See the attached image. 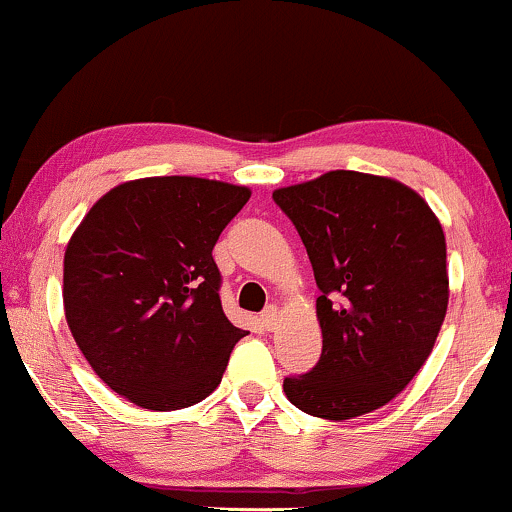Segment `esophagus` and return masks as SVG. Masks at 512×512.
Returning a JSON list of instances; mask_svg holds the SVG:
<instances>
[{
    "label": "esophagus",
    "instance_id": "esophagus-1",
    "mask_svg": "<svg viewBox=\"0 0 512 512\" xmlns=\"http://www.w3.org/2000/svg\"><path fill=\"white\" fill-rule=\"evenodd\" d=\"M260 322H262L264 330L272 332L276 327V322H279V308H276V305H269V308L260 315Z\"/></svg>",
    "mask_w": 512,
    "mask_h": 512
}]
</instances>
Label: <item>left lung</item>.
Wrapping results in <instances>:
<instances>
[{"label": "left lung", "instance_id": "left-lung-1", "mask_svg": "<svg viewBox=\"0 0 512 512\" xmlns=\"http://www.w3.org/2000/svg\"><path fill=\"white\" fill-rule=\"evenodd\" d=\"M296 226L320 296L322 356L284 380L291 404L344 421L392 402L431 356L448 313V248L438 216L409 185L330 170L274 190Z\"/></svg>", "mask_w": 512, "mask_h": 512}]
</instances>
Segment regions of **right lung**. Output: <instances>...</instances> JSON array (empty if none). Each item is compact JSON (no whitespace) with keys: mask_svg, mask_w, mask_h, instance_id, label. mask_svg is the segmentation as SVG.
I'll list each match as a JSON object with an SVG mask.
<instances>
[{"mask_svg":"<svg viewBox=\"0 0 512 512\" xmlns=\"http://www.w3.org/2000/svg\"><path fill=\"white\" fill-rule=\"evenodd\" d=\"M250 187L156 175L98 199L64 250V317L98 378L151 411L185 409L221 383L245 330L223 315L211 250Z\"/></svg>","mask_w":512,"mask_h":512,"instance_id":"right-lung-1","label":"right lung"}]
</instances>
